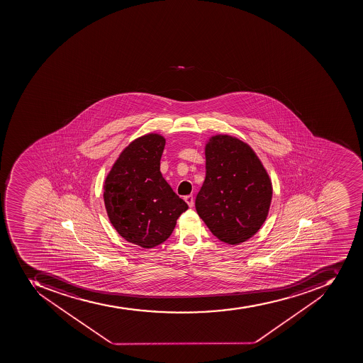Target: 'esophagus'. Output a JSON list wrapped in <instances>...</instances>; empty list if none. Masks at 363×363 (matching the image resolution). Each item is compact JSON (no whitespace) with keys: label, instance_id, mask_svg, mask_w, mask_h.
Segmentation results:
<instances>
[{"label":"esophagus","instance_id":"obj_1","mask_svg":"<svg viewBox=\"0 0 363 363\" xmlns=\"http://www.w3.org/2000/svg\"><path fill=\"white\" fill-rule=\"evenodd\" d=\"M184 200H185V202L189 204V206H193V204H194V197H193V195H186L185 197H184Z\"/></svg>","mask_w":363,"mask_h":363}]
</instances>
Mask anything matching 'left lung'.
Masks as SVG:
<instances>
[{
	"label": "left lung",
	"mask_w": 363,
	"mask_h": 363,
	"mask_svg": "<svg viewBox=\"0 0 363 363\" xmlns=\"http://www.w3.org/2000/svg\"><path fill=\"white\" fill-rule=\"evenodd\" d=\"M206 180L195 208L214 236L240 244L257 234L272 203L270 178L253 150L228 135L206 146Z\"/></svg>",
	"instance_id": "obj_1"
}]
</instances>
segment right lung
<instances>
[{"label":"right lung","instance_id":"right-lung-1","mask_svg":"<svg viewBox=\"0 0 363 363\" xmlns=\"http://www.w3.org/2000/svg\"><path fill=\"white\" fill-rule=\"evenodd\" d=\"M166 140L149 134L121 152L104 183L108 219L127 242L152 249L172 235L189 206L162 177L160 160Z\"/></svg>","mask_w":363,"mask_h":363}]
</instances>
